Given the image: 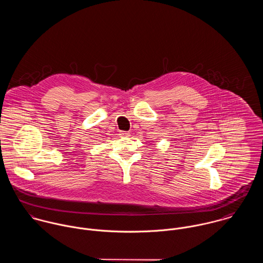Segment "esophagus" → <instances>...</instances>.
<instances>
[{"label": "esophagus", "mask_w": 263, "mask_h": 263, "mask_svg": "<svg viewBox=\"0 0 263 263\" xmlns=\"http://www.w3.org/2000/svg\"><path fill=\"white\" fill-rule=\"evenodd\" d=\"M129 133H127V132H120V134H119V136L121 137V138H127V137H129Z\"/></svg>", "instance_id": "esophagus-1"}]
</instances>
